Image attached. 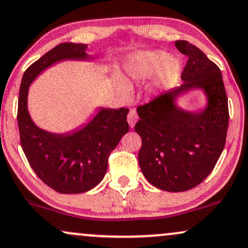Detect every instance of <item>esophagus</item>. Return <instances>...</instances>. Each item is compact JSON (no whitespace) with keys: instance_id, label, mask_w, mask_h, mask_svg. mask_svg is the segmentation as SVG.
<instances>
[{"instance_id":"1","label":"esophagus","mask_w":248,"mask_h":248,"mask_svg":"<svg viewBox=\"0 0 248 248\" xmlns=\"http://www.w3.org/2000/svg\"><path fill=\"white\" fill-rule=\"evenodd\" d=\"M137 121H138V115H137L136 110H132L131 109L129 113H127V122H129L130 126L133 127L135 126V124L137 123Z\"/></svg>"}]
</instances>
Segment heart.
<instances>
[{"label":"heart","mask_w":248,"mask_h":248,"mask_svg":"<svg viewBox=\"0 0 248 248\" xmlns=\"http://www.w3.org/2000/svg\"><path fill=\"white\" fill-rule=\"evenodd\" d=\"M162 68L160 73L161 83H171L175 81L180 73V65L175 60L168 61V55L164 52H151L144 54L135 65L130 67L131 78L136 80H142L156 73ZM126 87L122 88L123 94H127Z\"/></svg>","instance_id":"1"}]
</instances>
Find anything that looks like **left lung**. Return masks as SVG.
<instances>
[{"label":"left lung","instance_id":"1","mask_svg":"<svg viewBox=\"0 0 248 248\" xmlns=\"http://www.w3.org/2000/svg\"><path fill=\"white\" fill-rule=\"evenodd\" d=\"M175 45L188 57L181 74L185 82L137 108L140 119L135 126L141 138L138 161L142 174L154 187L173 193L193 189L211 173L225 146L230 117L219 67L186 40ZM191 88H203L208 95L202 114L173 107L172 96Z\"/></svg>","mask_w":248,"mask_h":248}]
</instances>
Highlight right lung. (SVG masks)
Returning a JSON list of instances; mask_svg holds the SVG:
<instances>
[{"instance_id": "1", "label": "right lung", "mask_w": 248, "mask_h": 248, "mask_svg": "<svg viewBox=\"0 0 248 248\" xmlns=\"http://www.w3.org/2000/svg\"><path fill=\"white\" fill-rule=\"evenodd\" d=\"M87 45L62 43L26 69L19 88V139L29 164L42 181L60 194L88 191L102 181L108 159L129 131L127 108L102 109L82 130L72 135H52L32 123L26 108L30 83L46 67L62 59H84Z\"/></svg>"}]
</instances>
